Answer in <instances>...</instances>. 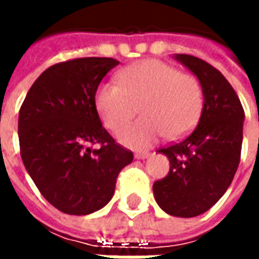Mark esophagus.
I'll return each mask as SVG.
<instances>
[{"mask_svg":"<svg viewBox=\"0 0 259 259\" xmlns=\"http://www.w3.org/2000/svg\"><path fill=\"white\" fill-rule=\"evenodd\" d=\"M135 157L137 158V159H144V158L150 157V152H148V151H144V152H137V154H136Z\"/></svg>","mask_w":259,"mask_h":259,"instance_id":"1","label":"esophagus"}]
</instances>
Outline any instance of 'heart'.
Segmentation results:
<instances>
[{
	"mask_svg": "<svg viewBox=\"0 0 259 259\" xmlns=\"http://www.w3.org/2000/svg\"><path fill=\"white\" fill-rule=\"evenodd\" d=\"M118 81L97 87L94 105L107 129L118 132L132 115V102H139L140 120L127 124L119 140L130 148L150 147L166 135L178 139L198 122L204 91L194 74L179 72L159 59H143L118 72Z\"/></svg>",
	"mask_w": 259,
	"mask_h": 259,
	"instance_id": "heart-1",
	"label": "heart"
}]
</instances>
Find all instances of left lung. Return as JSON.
I'll use <instances>...</instances> for the list:
<instances>
[{
  "label": "left lung",
  "instance_id": "left-lung-1",
  "mask_svg": "<svg viewBox=\"0 0 259 259\" xmlns=\"http://www.w3.org/2000/svg\"><path fill=\"white\" fill-rule=\"evenodd\" d=\"M175 58L200 80L204 107L190 135L158 150L169 158L170 168L152 190L166 213L193 218L215 205L233 180L241 155L244 109L218 69L193 55Z\"/></svg>",
  "mask_w": 259,
  "mask_h": 259
}]
</instances>
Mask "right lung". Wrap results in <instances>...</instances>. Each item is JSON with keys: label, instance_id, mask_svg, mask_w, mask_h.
Returning a JSON list of instances; mask_svg holds the SVG:
<instances>
[{"label": "right lung", "instance_id": "1", "mask_svg": "<svg viewBox=\"0 0 259 259\" xmlns=\"http://www.w3.org/2000/svg\"><path fill=\"white\" fill-rule=\"evenodd\" d=\"M116 65L98 57L53 65L20 107L22 161L42 197L64 213L89 215L107 205L119 172L133 161V152L102 126L94 105L97 87Z\"/></svg>", "mask_w": 259, "mask_h": 259}]
</instances>
